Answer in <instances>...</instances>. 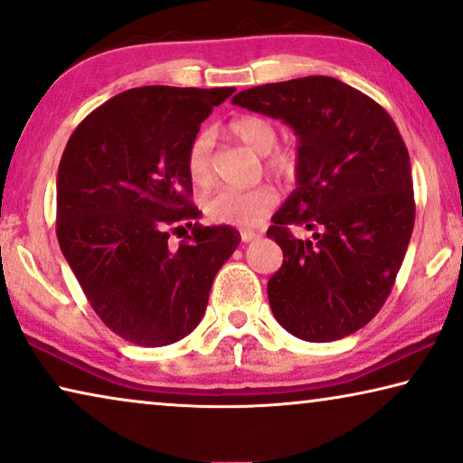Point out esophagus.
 I'll return each mask as SVG.
<instances>
[{
	"label": "esophagus",
	"instance_id": "obj_1",
	"mask_svg": "<svg viewBox=\"0 0 463 463\" xmlns=\"http://www.w3.org/2000/svg\"><path fill=\"white\" fill-rule=\"evenodd\" d=\"M241 239H243V243H250L253 239H260V232L256 231H241Z\"/></svg>",
	"mask_w": 463,
	"mask_h": 463
}]
</instances>
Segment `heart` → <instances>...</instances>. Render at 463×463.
Returning a JSON list of instances; mask_svg holds the SVG:
<instances>
[{"label":"heart","mask_w":463,"mask_h":463,"mask_svg":"<svg viewBox=\"0 0 463 463\" xmlns=\"http://www.w3.org/2000/svg\"><path fill=\"white\" fill-rule=\"evenodd\" d=\"M231 134L247 148L266 157V167L279 178H294L298 155L294 148L275 146L279 132L275 123L260 115H241L231 121ZM213 134L203 129L194 136L186 151V174L197 186L212 182ZM277 205V193L269 184L253 188H222L205 201V213L213 222L231 226H251Z\"/></svg>","instance_id":"b5f03b06"}]
</instances>
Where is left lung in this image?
<instances>
[{"label":"left lung","instance_id":"1","mask_svg":"<svg viewBox=\"0 0 463 463\" xmlns=\"http://www.w3.org/2000/svg\"><path fill=\"white\" fill-rule=\"evenodd\" d=\"M232 104L298 136L296 191L266 232L283 250L269 279L272 315L306 342L354 334L392 291L413 232L411 164L399 128L369 96L323 75L243 90ZM294 225L316 241L298 240Z\"/></svg>","mask_w":463,"mask_h":463}]
</instances>
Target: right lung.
<instances>
[{"label":"right lung","instance_id":"1","mask_svg":"<svg viewBox=\"0 0 463 463\" xmlns=\"http://www.w3.org/2000/svg\"><path fill=\"white\" fill-rule=\"evenodd\" d=\"M234 88L145 86L83 119L56 178V237L83 294L110 331L167 346L203 318L216 272L237 250L232 226L193 222L186 151ZM192 234L169 250L168 232Z\"/></svg>","mask_w":463,"mask_h":463}]
</instances>
